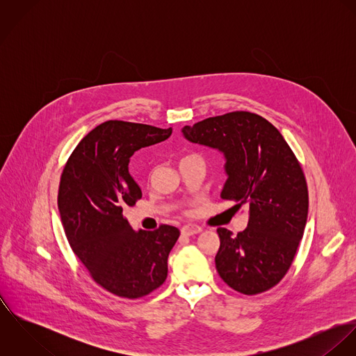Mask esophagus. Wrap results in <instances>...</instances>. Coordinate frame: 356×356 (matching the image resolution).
<instances>
[{
    "label": "esophagus",
    "instance_id": "34e87169",
    "mask_svg": "<svg viewBox=\"0 0 356 356\" xmlns=\"http://www.w3.org/2000/svg\"><path fill=\"white\" fill-rule=\"evenodd\" d=\"M202 227L200 226H197V225H186V226H184L182 229H181V233L184 234V236H193V234H199V233H202Z\"/></svg>",
    "mask_w": 356,
    "mask_h": 356
}]
</instances>
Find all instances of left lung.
Wrapping results in <instances>:
<instances>
[{"label": "left lung", "instance_id": "obj_1", "mask_svg": "<svg viewBox=\"0 0 356 356\" xmlns=\"http://www.w3.org/2000/svg\"><path fill=\"white\" fill-rule=\"evenodd\" d=\"M182 136L223 154L227 179L220 192L248 208L237 236L219 227L216 271L234 291L261 293L286 274L305 233L308 191L305 174L282 134L264 118L244 111L182 127Z\"/></svg>", "mask_w": 356, "mask_h": 356}]
</instances>
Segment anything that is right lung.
<instances>
[{
    "instance_id": "right-lung-1",
    "label": "right lung",
    "mask_w": 356,
    "mask_h": 356,
    "mask_svg": "<svg viewBox=\"0 0 356 356\" xmlns=\"http://www.w3.org/2000/svg\"><path fill=\"white\" fill-rule=\"evenodd\" d=\"M171 133V127L105 122L78 144L61 174L57 204L70 245L95 281L120 298H143L167 278L179 230L163 225L136 232L123 209L143 197L129 172L130 157Z\"/></svg>"
}]
</instances>
